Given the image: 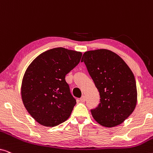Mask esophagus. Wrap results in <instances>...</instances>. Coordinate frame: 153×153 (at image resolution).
<instances>
[{"label":"esophagus","mask_w":153,"mask_h":153,"mask_svg":"<svg viewBox=\"0 0 153 153\" xmlns=\"http://www.w3.org/2000/svg\"><path fill=\"white\" fill-rule=\"evenodd\" d=\"M85 101V97L84 95H83L82 97L80 98V102H84Z\"/></svg>","instance_id":"1"}]
</instances>
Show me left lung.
I'll use <instances>...</instances> for the list:
<instances>
[{
  "instance_id": "left-lung-1",
  "label": "left lung",
  "mask_w": 153,
  "mask_h": 153,
  "mask_svg": "<svg viewBox=\"0 0 153 153\" xmlns=\"http://www.w3.org/2000/svg\"><path fill=\"white\" fill-rule=\"evenodd\" d=\"M84 62L100 95V103L91 110L100 125L112 127L121 124L134 111L137 102L134 76L124 60L108 49L88 51Z\"/></svg>"
}]
</instances>
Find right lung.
<instances>
[{
	"label": "right lung",
	"mask_w": 153,
	"mask_h": 153,
	"mask_svg": "<svg viewBox=\"0 0 153 153\" xmlns=\"http://www.w3.org/2000/svg\"><path fill=\"white\" fill-rule=\"evenodd\" d=\"M81 56V52L54 48L39 54L26 69L22 99L29 114L40 125L54 127L70 116L76 102L65 79Z\"/></svg>",
	"instance_id": "1"
}]
</instances>
